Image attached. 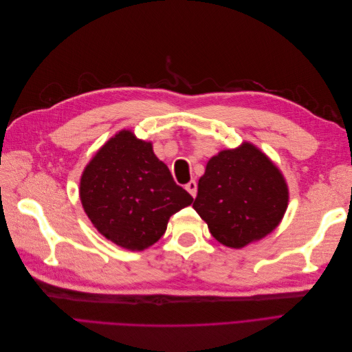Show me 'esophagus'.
<instances>
[{"label": "esophagus", "mask_w": 352, "mask_h": 352, "mask_svg": "<svg viewBox=\"0 0 352 352\" xmlns=\"http://www.w3.org/2000/svg\"><path fill=\"white\" fill-rule=\"evenodd\" d=\"M185 189H186L188 192H189L190 195H192L194 198L197 197V182H195V180H190L189 184H186V185H185Z\"/></svg>", "instance_id": "obj_1"}]
</instances>
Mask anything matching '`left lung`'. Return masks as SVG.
Wrapping results in <instances>:
<instances>
[{
  "mask_svg": "<svg viewBox=\"0 0 352 352\" xmlns=\"http://www.w3.org/2000/svg\"><path fill=\"white\" fill-rule=\"evenodd\" d=\"M287 202L289 189L280 168L245 141L208 160L192 207L214 239L239 250L270 235Z\"/></svg>",
  "mask_w": 352,
  "mask_h": 352,
  "instance_id": "obj_1",
  "label": "left lung"
}]
</instances>
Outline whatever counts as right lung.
<instances>
[{"mask_svg": "<svg viewBox=\"0 0 352 352\" xmlns=\"http://www.w3.org/2000/svg\"><path fill=\"white\" fill-rule=\"evenodd\" d=\"M79 197L94 228L131 251L150 248L164 235L168 219L194 201L157 158L153 142L129 129L94 154L82 172Z\"/></svg>", "mask_w": 352, "mask_h": 352, "instance_id": "add662e5", "label": "right lung"}]
</instances>
